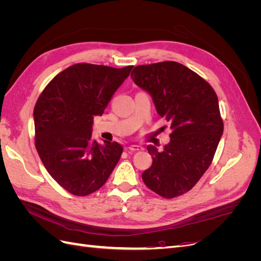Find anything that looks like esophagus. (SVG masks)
Masks as SVG:
<instances>
[{"instance_id":"34e87169","label":"esophagus","mask_w":261,"mask_h":261,"mask_svg":"<svg viewBox=\"0 0 261 261\" xmlns=\"http://www.w3.org/2000/svg\"><path fill=\"white\" fill-rule=\"evenodd\" d=\"M143 149V147H140V146H137V145H132V146H129V147H127V150L128 151H139V150H141Z\"/></svg>"}]
</instances>
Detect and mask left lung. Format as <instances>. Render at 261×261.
Here are the masks:
<instances>
[{
  "instance_id": "8db88e82",
  "label": "left lung",
  "mask_w": 261,
  "mask_h": 261,
  "mask_svg": "<svg viewBox=\"0 0 261 261\" xmlns=\"http://www.w3.org/2000/svg\"><path fill=\"white\" fill-rule=\"evenodd\" d=\"M130 77L151 94L156 112L172 129L163 151L147 147L152 165L143 180L163 198L178 197L208 170L223 134L217 93L198 74L173 61L138 65Z\"/></svg>"
}]
</instances>
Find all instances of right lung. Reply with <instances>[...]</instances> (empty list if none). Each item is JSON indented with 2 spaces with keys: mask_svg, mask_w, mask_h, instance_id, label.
I'll return each mask as SVG.
<instances>
[{
  "mask_svg": "<svg viewBox=\"0 0 261 261\" xmlns=\"http://www.w3.org/2000/svg\"><path fill=\"white\" fill-rule=\"evenodd\" d=\"M134 66L78 63L46 85L35 110V145L46 171L75 196L106 184L123 152L116 141L92 139L93 117L102 115Z\"/></svg>",
  "mask_w": 261,
  "mask_h": 261,
  "instance_id": "obj_1",
  "label": "right lung"
}]
</instances>
